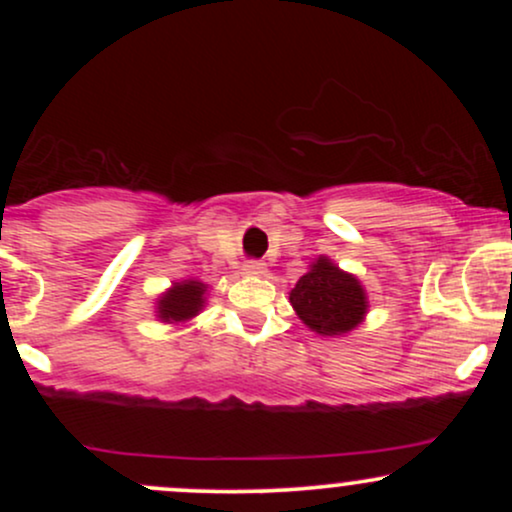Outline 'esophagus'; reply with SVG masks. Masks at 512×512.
Returning <instances> with one entry per match:
<instances>
[{"mask_svg":"<svg viewBox=\"0 0 512 512\" xmlns=\"http://www.w3.org/2000/svg\"><path fill=\"white\" fill-rule=\"evenodd\" d=\"M243 269L248 274H264V272H267V264H264L262 260H248L243 264Z\"/></svg>","mask_w":512,"mask_h":512,"instance_id":"34e87169","label":"esophagus"}]
</instances>
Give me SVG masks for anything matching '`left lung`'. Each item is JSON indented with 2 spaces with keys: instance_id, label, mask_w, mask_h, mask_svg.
Here are the masks:
<instances>
[{
  "instance_id": "1",
  "label": "left lung",
  "mask_w": 512,
  "mask_h": 512,
  "mask_svg": "<svg viewBox=\"0 0 512 512\" xmlns=\"http://www.w3.org/2000/svg\"><path fill=\"white\" fill-rule=\"evenodd\" d=\"M298 317L317 334H344L354 330L366 315V293L356 276L342 272L320 257L291 291Z\"/></svg>"
}]
</instances>
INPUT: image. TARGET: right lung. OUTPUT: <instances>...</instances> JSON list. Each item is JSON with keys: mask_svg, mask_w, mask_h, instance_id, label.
<instances>
[{"mask_svg": "<svg viewBox=\"0 0 512 512\" xmlns=\"http://www.w3.org/2000/svg\"><path fill=\"white\" fill-rule=\"evenodd\" d=\"M204 291L207 286L202 281H180L158 301V317L166 322L190 320L202 310Z\"/></svg>", "mask_w": 512, "mask_h": 512, "instance_id": "add662e5", "label": "right lung"}]
</instances>
